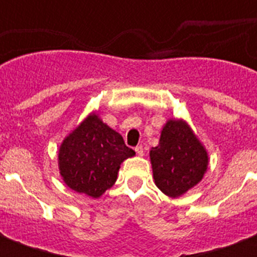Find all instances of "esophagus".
<instances>
[{
    "label": "esophagus",
    "instance_id": "esophagus-1",
    "mask_svg": "<svg viewBox=\"0 0 257 257\" xmlns=\"http://www.w3.org/2000/svg\"><path fill=\"white\" fill-rule=\"evenodd\" d=\"M135 151H136V153L139 156H144V147H143V145H137L136 148H135Z\"/></svg>",
    "mask_w": 257,
    "mask_h": 257
}]
</instances>
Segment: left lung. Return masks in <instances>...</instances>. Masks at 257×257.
Listing matches in <instances>:
<instances>
[{
	"label": "left lung",
	"instance_id": "8db88e82",
	"mask_svg": "<svg viewBox=\"0 0 257 257\" xmlns=\"http://www.w3.org/2000/svg\"><path fill=\"white\" fill-rule=\"evenodd\" d=\"M153 179L161 192L179 197L201 181L208 168V153L183 120H169L159 145L149 152Z\"/></svg>",
	"mask_w": 257,
	"mask_h": 257
}]
</instances>
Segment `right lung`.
<instances>
[{
	"label": "right lung",
	"mask_w": 257,
	"mask_h": 257,
	"mask_svg": "<svg viewBox=\"0 0 257 257\" xmlns=\"http://www.w3.org/2000/svg\"><path fill=\"white\" fill-rule=\"evenodd\" d=\"M132 156L135 151L120 133L93 113L62 141L58 167L70 189L97 199L116 183L121 163Z\"/></svg>",
	"instance_id": "add662e5"
}]
</instances>
